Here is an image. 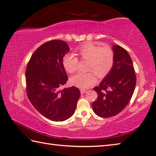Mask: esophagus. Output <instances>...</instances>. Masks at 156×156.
<instances>
[{
	"label": "esophagus",
	"instance_id": "esophagus-1",
	"mask_svg": "<svg viewBox=\"0 0 156 156\" xmlns=\"http://www.w3.org/2000/svg\"><path fill=\"white\" fill-rule=\"evenodd\" d=\"M80 90L81 94H84V93H86V91H87V90H86V89H80Z\"/></svg>",
	"mask_w": 156,
	"mask_h": 156
}]
</instances>
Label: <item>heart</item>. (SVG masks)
<instances>
[{"label":"heart","mask_w":156,"mask_h":156,"mask_svg":"<svg viewBox=\"0 0 156 156\" xmlns=\"http://www.w3.org/2000/svg\"><path fill=\"white\" fill-rule=\"evenodd\" d=\"M76 52L82 60L89 61L88 70L93 72L78 73L73 76L70 82L73 85L81 89H86L95 83L96 77L103 78L112 69L115 62L114 52L109 46L100 47L93 43H86L78 47ZM79 60L73 54H66L63 58V65L68 73H73L77 70Z\"/></svg>","instance_id":"1"}]
</instances>
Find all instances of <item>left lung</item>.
<instances>
[{
  "label": "left lung",
  "instance_id": "left-lung-1",
  "mask_svg": "<svg viewBox=\"0 0 156 156\" xmlns=\"http://www.w3.org/2000/svg\"><path fill=\"white\" fill-rule=\"evenodd\" d=\"M115 62L112 69L98 87L93 88L98 98L92 103L93 110L99 117H114L127 106L134 91L136 76L128 52L114 45Z\"/></svg>",
  "mask_w": 156,
  "mask_h": 156
}]
</instances>
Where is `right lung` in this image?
Returning <instances> with one entry per match:
<instances>
[{"label":"right lung","mask_w":156,"mask_h":156,"mask_svg":"<svg viewBox=\"0 0 156 156\" xmlns=\"http://www.w3.org/2000/svg\"><path fill=\"white\" fill-rule=\"evenodd\" d=\"M69 50L66 42L48 41L34 52L27 66L28 98L39 113L54 121L72 117L80 95L76 87L61 89L68 80L63 58Z\"/></svg>","instance_id":"right-lung-1"}]
</instances>
